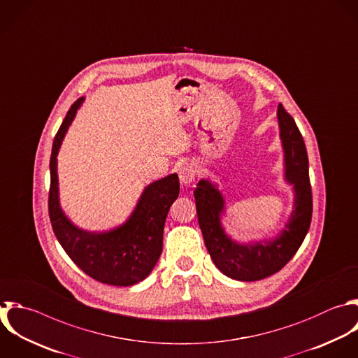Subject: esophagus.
I'll list each match as a JSON object with an SVG mask.
<instances>
[{"label":"esophagus","instance_id":"34e87169","mask_svg":"<svg viewBox=\"0 0 358 358\" xmlns=\"http://www.w3.org/2000/svg\"><path fill=\"white\" fill-rule=\"evenodd\" d=\"M179 179H180V183L183 185H190L194 182L196 179V168L192 165V164H185L179 168Z\"/></svg>","mask_w":358,"mask_h":358}]
</instances>
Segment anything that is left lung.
I'll list each match as a JSON object with an SVG mask.
<instances>
[{"label":"left lung","instance_id":"left-lung-1","mask_svg":"<svg viewBox=\"0 0 358 358\" xmlns=\"http://www.w3.org/2000/svg\"><path fill=\"white\" fill-rule=\"evenodd\" d=\"M277 117L285 152V178L295 189V210L280 238L267 243H235L220 224L224 201L218 190L210 182L200 180L193 192L199 225L214 264L239 281L262 280L281 270L299 249L312 220V190L302 134L282 105H278Z\"/></svg>","mask_w":358,"mask_h":358}]
</instances>
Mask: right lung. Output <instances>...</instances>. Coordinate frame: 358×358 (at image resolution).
<instances>
[{"mask_svg": "<svg viewBox=\"0 0 358 358\" xmlns=\"http://www.w3.org/2000/svg\"><path fill=\"white\" fill-rule=\"evenodd\" d=\"M81 102L83 98L73 103L53 141L49 189L52 227L66 253L85 274L109 285H133L151 273L162 253L164 225L179 196V179L173 173L151 183L130 220L117 229L91 234L74 227L59 204L57 152Z\"/></svg>", "mask_w": 358, "mask_h": 358, "instance_id": "obj_1", "label": "right lung"}]
</instances>
